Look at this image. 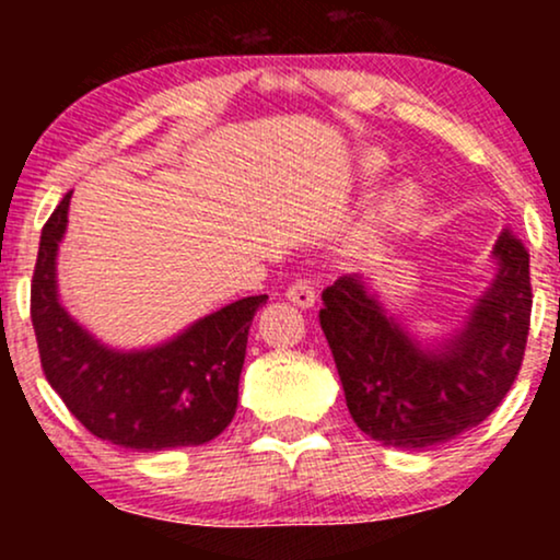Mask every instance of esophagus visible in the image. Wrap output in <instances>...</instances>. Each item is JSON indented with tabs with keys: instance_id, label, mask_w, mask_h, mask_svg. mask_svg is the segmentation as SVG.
<instances>
[{
	"instance_id": "obj_1",
	"label": "esophagus",
	"mask_w": 560,
	"mask_h": 560,
	"mask_svg": "<svg viewBox=\"0 0 560 560\" xmlns=\"http://www.w3.org/2000/svg\"><path fill=\"white\" fill-rule=\"evenodd\" d=\"M287 298L292 300L298 307H313L316 305V287H313V281L298 279L292 287L287 289Z\"/></svg>"
}]
</instances>
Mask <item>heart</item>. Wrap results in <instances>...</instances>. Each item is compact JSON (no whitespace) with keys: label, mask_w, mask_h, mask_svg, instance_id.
<instances>
[{"label":"heart","mask_w":560,"mask_h":560,"mask_svg":"<svg viewBox=\"0 0 560 560\" xmlns=\"http://www.w3.org/2000/svg\"><path fill=\"white\" fill-rule=\"evenodd\" d=\"M389 171V158L382 150H365L358 158V178L365 186H374L384 173ZM421 205V189L413 182H397L384 189L374 205H371L369 218H365L361 234H358L355 247L361 255L376 253L387 240L408 226L410 218L416 215Z\"/></svg>","instance_id":"1"}]
</instances>
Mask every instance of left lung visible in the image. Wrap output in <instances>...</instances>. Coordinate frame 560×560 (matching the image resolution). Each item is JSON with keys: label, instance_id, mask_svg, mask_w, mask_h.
I'll return each mask as SVG.
<instances>
[{"label": "left lung", "instance_id": "8db88e82", "mask_svg": "<svg viewBox=\"0 0 560 560\" xmlns=\"http://www.w3.org/2000/svg\"><path fill=\"white\" fill-rule=\"evenodd\" d=\"M492 262L494 279L464 324L429 345L384 307L363 276H342L326 289L320 329L352 421L371 440L402 450L442 445L479 427L508 395L529 334V253L503 231Z\"/></svg>", "mask_w": 560, "mask_h": 560}]
</instances>
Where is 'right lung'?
<instances>
[{
  "instance_id": "right-lung-1",
  "label": "right lung",
  "mask_w": 560,
  "mask_h": 560,
  "mask_svg": "<svg viewBox=\"0 0 560 560\" xmlns=\"http://www.w3.org/2000/svg\"><path fill=\"white\" fill-rule=\"evenodd\" d=\"M68 208L70 195L44 223L31 284V320L47 382L89 432L113 445L150 453L215 440L236 413L247 334L268 294L231 302L160 345H105L70 316L57 289Z\"/></svg>"
}]
</instances>
